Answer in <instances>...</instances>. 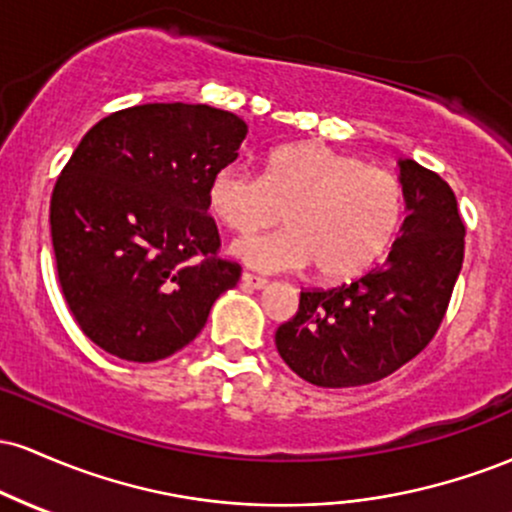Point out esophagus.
<instances>
[{
    "instance_id": "obj_1",
    "label": "esophagus",
    "mask_w": 512,
    "mask_h": 512,
    "mask_svg": "<svg viewBox=\"0 0 512 512\" xmlns=\"http://www.w3.org/2000/svg\"><path fill=\"white\" fill-rule=\"evenodd\" d=\"M240 281H243V286H250V289H264V286L269 284L267 279H264V276H255V274H250V272H243V276H240Z\"/></svg>"
}]
</instances>
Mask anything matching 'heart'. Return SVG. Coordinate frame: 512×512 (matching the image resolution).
<instances>
[{
    "mask_svg": "<svg viewBox=\"0 0 512 512\" xmlns=\"http://www.w3.org/2000/svg\"><path fill=\"white\" fill-rule=\"evenodd\" d=\"M211 214L248 236L274 226L284 211L286 231L243 238L233 255L260 272L315 264L327 281H351L375 267L395 243L404 219V190L383 168L320 142L274 149L257 175L223 166L209 182Z\"/></svg>",
    "mask_w": 512,
    "mask_h": 512,
    "instance_id": "1",
    "label": "heart"
}]
</instances>
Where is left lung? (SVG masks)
Wrapping results in <instances>:
<instances>
[{
    "mask_svg": "<svg viewBox=\"0 0 512 512\" xmlns=\"http://www.w3.org/2000/svg\"><path fill=\"white\" fill-rule=\"evenodd\" d=\"M399 182L407 219L383 267L301 291L298 313L276 330L279 356L310 385L378 383L421 354L443 322L464 260L455 192L411 158L399 161Z\"/></svg>",
    "mask_w": 512,
    "mask_h": 512,
    "instance_id": "obj_1",
    "label": "left lung"
}]
</instances>
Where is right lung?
Returning <instances> with one entry per match:
<instances>
[{
    "instance_id": "obj_1",
    "label": "right lung",
    "mask_w": 512,
    "mask_h": 512,
    "mask_svg": "<svg viewBox=\"0 0 512 512\" xmlns=\"http://www.w3.org/2000/svg\"><path fill=\"white\" fill-rule=\"evenodd\" d=\"M248 125L211 105L146 103L93 125L57 178V279L81 332L125 361L173 356L240 279L221 260L209 182Z\"/></svg>"
}]
</instances>
